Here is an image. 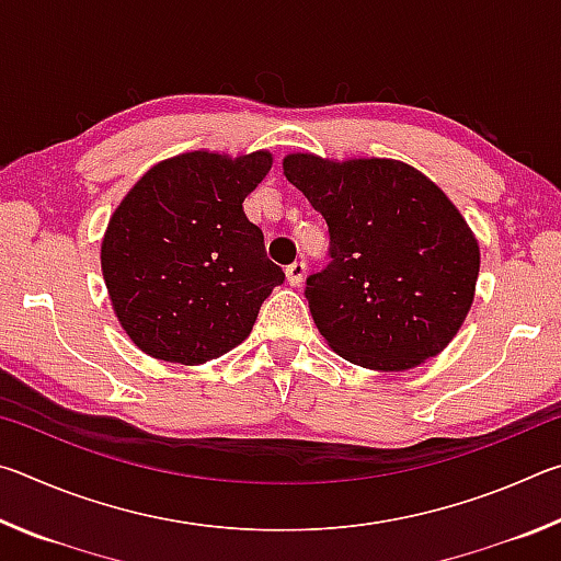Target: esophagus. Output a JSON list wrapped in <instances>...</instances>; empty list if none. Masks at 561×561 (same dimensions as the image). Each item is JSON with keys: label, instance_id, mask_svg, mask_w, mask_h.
Instances as JSON below:
<instances>
[{"label": "esophagus", "instance_id": "34e87169", "mask_svg": "<svg viewBox=\"0 0 561 561\" xmlns=\"http://www.w3.org/2000/svg\"><path fill=\"white\" fill-rule=\"evenodd\" d=\"M304 274H307V264H304V262H291L289 267H287V282L291 284V287H299L301 279H304Z\"/></svg>", "mask_w": 561, "mask_h": 561}]
</instances>
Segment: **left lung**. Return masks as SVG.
I'll return each instance as SVG.
<instances>
[{
  "mask_svg": "<svg viewBox=\"0 0 561 561\" xmlns=\"http://www.w3.org/2000/svg\"><path fill=\"white\" fill-rule=\"evenodd\" d=\"M284 175L329 225L331 262L307 279L319 334L374 371L438 356L474 299L480 247L448 195L391 158L289 153Z\"/></svg>",
  "mask_w": 561,
  "mask_h": 561,
  "instance_id": "1",
  "label": "left lung"
}]
</instances>
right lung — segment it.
Wrapping results in <instances>:
<instances>
[{
	"label": "right lung",
	"mask_w": 561,
	"mask_h": 561,
	"mask_svg": "<svg viewBox=\"0 0 561 561\" xmlns=\"http://www.w3.org/2000/svg\"><path fill=\"white\" fill-rule=\"evenodd\" d=\"M270 168V150H190L150 168L111 215L103 279L144 354L201 366L250 336L262 301L284 282L242 210Z\"/></svg>",
	"instance_id": "obj_1"
}]
</instances>
